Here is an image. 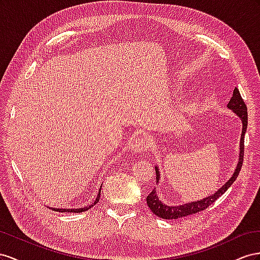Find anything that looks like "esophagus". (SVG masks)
<instances>
[{
  "mask_svg": "<svg viewBox=\"0 0 260 260\" xmlns=\"http://www.w3.org/2000/svg\"><path fill=\"white\" fill-rule=\"evenodd\" d=\"M148 147V142L146 139L142 138V137H138L136 139H134L131 144V148L132 150L134 151L135 153H138V152H144Z\"/></svg>",
  "mask_w": 260,
  "mask_h": 260,
  "instance_id": "34e87169",
  "label": "esophagus"
}]
</instances>
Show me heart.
<instances>
[{
	"mask_svg": "<svg viewBox=\"0 0 260 260\" xmlns=\"http://www.w3.org/2000/svg\"><path fill=\"white\" fill-rule=\"evenodd\" d=\"M188 108H189V102H188L187 100L181 102V106H180V109H181V110L186 111V110H188Z\"/></svg>",
	"mask_w": 260,
	"mask_h": 260,
	"instance_id": "b5f03b06",
	"label": "heart"
}]
</instances>
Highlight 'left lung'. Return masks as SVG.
Returning a JSON list of instances; mask_svg holds the SVG:
<instances>
[{"instance_id": "1", "label": "left lung", "mask_w": 260, "mask_h": 260, "mask_svg": "<svg viewBox=\"0 0 260 260\" xmlns=\"http://www.w3.org/2000/svg\"><path fill=\"white\" fill-rule=\"evenodd\" d=\"M228 109L232 110L233 112L241 118L242 121V134H241V139H240V152H239V161H237L236 168L234 170V172L232 174V176L225 182L224 185L214 192L213 195H210L206 198H203L202 200H197V202H190L187 204H183V205H179V206H170L167 204H163L155 188H153V190L150 192L149 195L147 196V205L149 207L150 210L158 216L159 218L162 219H167V220H172V219H179V218H183L186 216H190V214L197 213L202 210H205L207 207L210 206L211 204H213L216 200L224 194V192L228 190V188L231 186V185L234 183V181L236 180L237 175H239L241 168L243 165V157H244V136H245L246 133V128H247V108L244 103L239 89L235 88L233 90V95L232 98L230 99L229 103H228ZM155 179H157V185L160 181V171L159 168L155 166Z\"/></svg>"}]
</instances>
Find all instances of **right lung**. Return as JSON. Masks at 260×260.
Masks as SVG:
<instances>
[{
	"label": "right lung",
	"instance_id": "obj_1",
	"mask_svg": "<svg viewBox=\"0 0 260 260\" xmlns=\"http://www.w3.org/2000/svg\"><path fill=\"white\" fill-rule=\"evenodd\" d=\"M100 192H101V187H100V189H99V191H98L97 198H95V200L92 203V205H90V206L83 207V208H72V209H66V208H52V207H50V209L54 210V211H57V212H74V213L84 212V211H87L88 209H90L91 207H93L95 204H97V203L99 202V199H100Z\"/></svg>",
	"mask_w": 260,
	"mask_h": 260
}]
</instances>
